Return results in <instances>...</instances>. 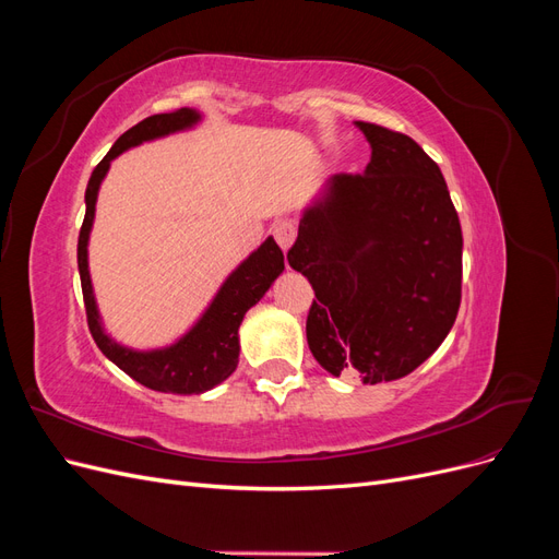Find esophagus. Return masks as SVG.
Masks as SVG:
<instances>
[{"instance_id": "34e87169", "label": "esophagus", "mask_w": 559, "mask_h": 559, "mask_svg": "<svg viewBox=\"0 0 559 559\" xmlns=\"http://www.w3.org/2000/svg\"><path fill=\"white\" fill-rule=\"evenodd\" d=\"M273 235H275L277 245L286 251L296 240V224L289 222V218H282V222L273 224Z\"/></svg>"}]
</instances>
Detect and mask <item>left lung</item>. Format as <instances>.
<instances>
[{"mask_svg": "<svg viewBox=\"0 0 559 559\" xmlns=\"http://www.w3.org/2000/svg\"><path fill=\"white\" fill-rule=\"evenodd\" d=\"M364 175H333L302 210L286 253L317 300L308 345L331 376L392 382L425 364L462 300V226L438 167L408 134L354 123Z\"/></svg>", "mask_w": 559, "mask_h": 559, "instance_id": "left-lung-1", "label": "left lung"}]
</instances>
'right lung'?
Wrapping results in <instances>:
<instances>
[{"mask_svg":"<svg viewBox=\"0 0 559 559\" xmlns=\"http://www.w3.org/2000/svg\"><path fill=\"white\" fill-rule=\"evenodd\" d=\"M202 121L198 109L183 107L173 114H156L144 118L142 123L132 126L128 132L116 140L109 154L99 160L93 170L86 189V216L79 233V275L83 302H86L88 329L93 341L103 349L105 357L128 373L134 382H140L154 392L165 394H202L207 389L222 384L238 368L240 357V335L238 329L249 308L265 296L273 282L284 270V253L273 238H267L259 249H253L249 257L233 270V273L218 286V292L210 300L195 324L179 335L175 343L154 349H134L121 345L111 337L103 324L99 314L93 280L88 270V242L95 222L97 193L103 186L111 160L123 154V151L140 146L144 142H154L167 134L193 130Z\"/></svg>","mask_w":559,"mask_h":559,"instance_id":"right-lung-1","label":"right lung"}]
</instances>
